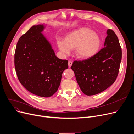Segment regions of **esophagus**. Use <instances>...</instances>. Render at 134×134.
Instances as JSON below:
<instances>
[{"label":"esophagus","instance_id":"obj_1","mask_svg":"<svg viewBox=\"0 0 134 134\" xmlns=\"http://www.w3.org/2000/svg\"><path fill=\"white\" fill-rule=\"evenodd\" d=\"M72 64V62L71 61H69L68 62V65H69V68H70Z\"/></svg>","mask_w":134,"mask_h":134}]
</instances>
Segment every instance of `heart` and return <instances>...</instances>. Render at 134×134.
I'll list each match as a JSON object with an SVG mask.
<instances>
[{"mask_svg":"<svg viewBox=\"0 0 134 134\" xmlns=\"http://www.w3.org/2000/svg\"><path fill=\"white\" fill-rule=\"evenodd\" d=\"M57 46L60 51L66 55L75 49L76 57L81 59L91 58L96 54L101 46L100 37L87 28H81L68 34L65 40L58 39Z\"/></svg>","mask_w":134,"mask_h":134,"instance_id":"1","label":"heart"}]
</instances>
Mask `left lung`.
I'll return each instance as SVG.
<instances>
[{"mask_svg": "<svg viewBox=\"0 0 134 134\" xmlns=\"http://www.w3.org/2000/svg\"><path fill=\"white\" fill-rule=\"evenodd\" d=\"M104 47L91 58L74 61L71 66L81 90L87 95L103 92L116 81L122 49L114 31L107 29Z\"/></svg>", "mask_w": 134, "mask_h": 134, "instance_id": "obj_1", "label": "left lung"}]
</instances>
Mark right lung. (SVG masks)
<instances>
[{"label": "right lung", "mask_w": 134, "mask_h": 134, "mask_svg": "<svg viewBox=\"0 0 134 134\" xmlns=\"http://www.w3.org/2000/svg\"><path fill=\"white\" fill-rule=\"evenodd\" d=\"M43 24L34 25L20 37L15 53V66L22 85L41 97H51L60 86L68 61L55 55L49 41L42 32Z\"/></svg>", "instance_id": "right-lung-1"}]
</instances>
